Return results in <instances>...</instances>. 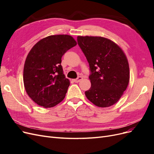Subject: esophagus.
Returning a JSON list of instances; mask_svg holds the SVG:
<instances>
[{
    "mask_svg": "<svg viewBox=\"0 0 154 154\" xmlns=\"http://www.w3.org/2000/svg\"><path fill=\"white\" fill-rule=\"evenodd\" d=\"M83 79V78L82 77V76H78L77 78H76V79H74L73 80V81L75 82V83H78V82H80Z\"/></svg>",
    "mask_w": 154,
    "mask_h": 154,
    "instance_id": "1",
    "label": "esophagus"
}]
</instances>
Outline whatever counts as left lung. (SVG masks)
<instances>
[{
	"label": "left lung",
	"mask_w": 154,
	"mask_h": 154,
	"mask_svg": "<svg viewBox=\"0 0 154 154\" xmlns=\"http://www.w3.org/2000/svg\"><path fill=\"white\" fill-rule=\"evenodd\" d=\"M77 41L89 65L91 87L85 92L87 99L99 107L115 104L129 82V66L123 51L101 36H78Z\"/></svg>",
	"instance_id": "8db88e82"
}]
</instances>
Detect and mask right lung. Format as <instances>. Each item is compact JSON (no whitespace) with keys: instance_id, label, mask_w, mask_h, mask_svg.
<instances>
[{"instance_id":"right-lung-1","label":"right lung","mask_w":154,"mask_h":154,"mask_svg":"<svg viewBox=\"0 0 154 154\" xmlns=\"http://www.w3.org/2000/svg\"><path fill=\"white\" fill-rule=\"evenodd\" d=\"M76 45L69 35H51L38 42L29 51L23 80L27 94L36 104L50 108L64 99L70 82L63 74L62 57Z\"/></svg>"}]
</instances>
